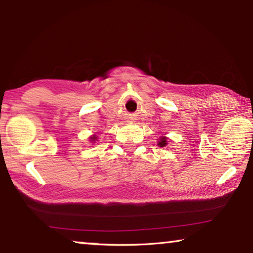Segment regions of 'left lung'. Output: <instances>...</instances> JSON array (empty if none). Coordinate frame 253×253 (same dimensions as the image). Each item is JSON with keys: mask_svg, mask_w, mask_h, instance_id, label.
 Returning <instances> with one entry per match:
<instances>
[{"mask_svg": "<svg viewBox=\"0 0 253 253\" xmlns=\"http://www.w3.org/2000/svg\"><path fill=\"white\" fill-rule=\"evenodd\" d=\"M166 137H162L161 138V140H158V146H161V147H164V146H166Z\"/></svg>", "mask_w": 253, "mask_h": 253, "instance_id": "left-lung-1", "label": "left lung"}]
</instances>
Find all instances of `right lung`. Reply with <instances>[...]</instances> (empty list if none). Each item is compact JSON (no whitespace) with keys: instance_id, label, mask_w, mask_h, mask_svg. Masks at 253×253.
<instances>
[{"instance_id":"right-lung-1","label":"right lung","mask_w":253,"mask_h":253,"mask_svg":"<svg viewBox=\"0 0 253 253\" xmlns=\"http://www.w3.org/2000/svg\"><path fill=\"white\" fill-rule=\"evenodd\" d=\"M90 139H92V142H95V139H97V138H96V136H91Z\"/></svg>"}]
</instances>
